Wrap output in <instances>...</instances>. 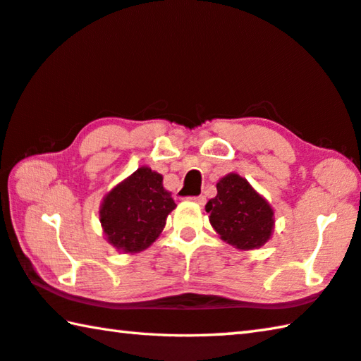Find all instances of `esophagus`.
<instances>
[{
    "label": "esophagus",
    "mask_w": 361,
    "mask_h": 361,
    "mask_svg": "<svg viewBox=\"0 0 361 361\" xmlns=\"http://www.w3.org/2000/svg\"><path fill=\"white\" fill-rule=\"evenodd\" d=\"M190 200L195 203H198V204H204V202H206L204 195H198V197H190Z\"/></svg>",
    "instance_id": "1"
}]
</instances>
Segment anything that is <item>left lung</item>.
I'll return each instance as SVG.
<instances>
[{
  "label": "left lung",
  "instance_id": "1",
  "mask_svg": "<svg viewBox=\"0 0 361 361\" xmlns=\"http://www.w3.org/2000/svg\"><path fill=\"white\" fill-rule=\"evenodd\" d=\"M206 212L221 238L238 250L262 246L274 228L270 204L238 174H228L217 182V195L206 204Z\"/></svg>",
  "mask_w": 361,
  "mask_h": 361
}]
</instances>
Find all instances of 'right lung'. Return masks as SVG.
<instances>
[{
    "label": "right lung",
    "mask_w": 361,
    "mask_h": 361,
    "mask_svg": "<svg viewBox=\"0 0 361 361\" xmlns=\"http://www.w3.org/2000/svg\"><path fill=\"white\" fill-rule=\"evenodd\" d=\"M174 208L171 193L163 188L161 174L144 166L104 198L100 224L118 250L137 252L157 240Z\"/></svg>",
    "instance_id": "1"
}]
</instances>
